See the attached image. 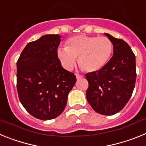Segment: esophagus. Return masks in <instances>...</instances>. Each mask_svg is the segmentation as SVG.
<instances>
[{"label": "esophagus", "instance_id": "esophagus-1", "mask_svg": "<svg viewBox=\"0 0 146 146\" xmlns=\"http://www.w3.org/2000/svg\"><path fill=\"white\" fill-rule=\"evenodd\" d=\"M76 77H77V80H80L81 78H82V74H77V73H76Z\"/></svg>", "mask_w": 146, "mask_h": 146}]
</instances>
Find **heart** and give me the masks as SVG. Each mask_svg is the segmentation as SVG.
Instances as JSON below:
<instances>
[{
  "label": "heart",
  "instance_id": "b5f03b06",
  "mask_svg": "<svg viewBox=\"0 0 146 146\" xmlns=\"http://www.w3.org/2000/svg\"><path fill=\"white\" fill-rule=\"evenodd\" d=\"M113 51V44L105 36L77 35L67 40L66 48H59L57 55L63 66L71 70L78 58L81 69L96 72L106 65Z\"/></svg>",
  "mask_w": 146,
  "mask_h": 146
}]
</instances>
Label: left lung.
<instances>
[{
    "label": "left lung",
    "instance_id": "8db88e82",
    "mask_svg": "<svg viewBox=\"0 0 146 146\" xmlns=\"http://www.w3.org/2000/svg\"><path fill=\"white\" fill-rule=\"evenodd\" d=\"M113 45V55L101 69L88 73L86 98L99 114L112 115L123 109L133 93L136 81L135 55L123 39L104 33Z\"/></svg>",
    "mask_w": 146,
    "mask_h": 146
}]
</instances>
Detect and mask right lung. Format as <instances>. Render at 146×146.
<instances>
[{"label": "right lung", "mask_w": 146, "mask_h": 146, "mask_svg": "<svg viewBox=\"0 0 146 146\" xmlns=\"http://www.w3.org/2000/svg\"><path fill=\"white\" fill-rule=\"evenodd\" d=\"M60 36L44 35L29 42L17 62V88L23 106L35 118L50 120L65 109L77 80L58 57Z\"/></svg>", "instance_id": "obj_1"}]
</instances>
